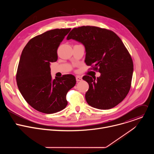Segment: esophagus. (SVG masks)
<instances>
[{"label":"esophagus","mask_w":154,"mask_h":154,"mask_svg":"<svg viewBox=\"0 0 154 154\" xmlns=\"http://www.w3.org/2000/svg\"><path fill=\"white\" fill-rule=\"evenodd\" d=\"M82 80V77H80L79 76H77L76 77V81L77 82H80Z\"/></svg>","instance_id":"1"}]
</instances>
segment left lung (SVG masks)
I'll return each instance as SVG.
<instances>
[{"label": "left lung", "instance_id": "left-lung-1", "mask_svg": "<svg viewBox=\"0 0 154 154\" xmlns=\"http://www.w3.org/2000/svg\"><path fill=\"white\" fill-rule=\"evenodd\" d=\"M85 47V62L99 68L100 75L83 77L89 84L85 99L92 107L110 109L121 102L130 89L134 64L130 54L119 36L111 30L94 26L73 29L66 38Z\"/></svg>", "mask_w": 154, "mask_h": 154}]
</instances>
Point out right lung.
Here are the masks:
<instances>
[{
    "label": "right lung",
    "mask_w": 154,
    "mask_h": 154,
    "mask_svg": "<svg viewBox=\"0 0 154 154\" xmlns=\"http://www.w3.org/2000/svg\"><path fill=\"white\" fill-rule=\"evenodd\" d=\"M71 29H54L31 39L22 52L16 74L19 90L36 110L46 114L68 105L67 93L76 83L71 74L52 79L51 63L58 59L57 49Z\"/></svg>",
    "instance_id": "add662e5"
}]
</instances>
